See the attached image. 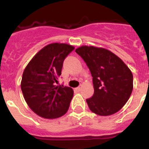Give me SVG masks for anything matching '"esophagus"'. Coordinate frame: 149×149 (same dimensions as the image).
I'll use <instances>...</instances> for the list:
<instances>
[{
    "instance_id": "34e87169",
    "label": "esophagus",
    "mask_w": 149,
    "mask_h": 149,
    "mask_svg": "<svg viewBox=\"0 0 149 149\" xmlns=\"http://www.w3.org/2000/svg\"><path fill=\"white\" fill-rule=\"evenodd\" d=\"M81 88H82V85H79L78 88H76V91H78V92H80V90H81Z\"/></svg>"
}]
</instances>
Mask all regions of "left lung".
Masks as SVG:
<instances>
[{
  "instance_id": "1",
  "label": "left lung",
  "mask_w": 149,
  "mask_h": 149,
  "mask_svg": "<svg viewBox=\"0 0 149 149\" xmlns=\"http://www.w3.org/2000/svg\"><path fill=\"white\" fill-rule=\"evenodd\" d=\"M92 76L94 95L86 100L97 115L110 116L122 109L130 97L133 76L120 58L102 47L83 45L76 49Z\"/></svg>"
}]
</instances>
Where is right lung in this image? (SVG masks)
Wrapping results in <instances>:
<instances>
[{"label": "right lung", "instance_id": "add662e5", "mask_svg": "<svg viewBox=\"0 0 149 149\" xmlns=\"http://www.w3.org/2000/svg\"><path fill=\"white\" fill-rule=\"evenodd\" d=\"M75 47L66 43L45 46L32 58L22 75L21 89L28 106L38 116L54 119L64 116L73 96V90L56 85L65 58Z\"/></svg>", "mask_w": 149, "mask_h": 149}]
</instances>
